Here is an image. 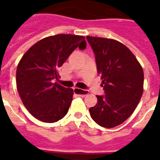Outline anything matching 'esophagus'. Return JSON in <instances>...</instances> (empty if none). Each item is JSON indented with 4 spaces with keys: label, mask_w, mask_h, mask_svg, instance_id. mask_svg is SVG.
<instances>
[{
    "label": "esophagus",
    "mask_w": 160,
    "mask_h": 160,
    "mask_svg": "<svg viewBox=\"0 0 160 160\" xmlns=\"http://www.w3.org/2000/svg\"><path fill=\"white\" fill-rule=\"evenodd\" d=\"M73 92L78 95H82V96H86L88 94V91L87 90H83V89H80V88H77L74 87L73 88Z\"/></svg>",
    "instance_id": "obj_1"
}]
</instances>
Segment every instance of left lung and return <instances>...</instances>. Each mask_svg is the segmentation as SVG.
<instances>
[{"mask_svg":"<svg viewBox=\"0 0 160 160\" xmlns=\"http://www.w3.org/2000/svg\"><path fill=\"white\" fill-rule=\"evenodd\" d=\"M95 55L104 95L89 109L91 118L104 128L122 123L134 112L143 93L144 73L134 54L118 41L87 37Z\"/></svg>","mask_w":160,"mask_h":160,"instance_id":"obj_1","label":"left lung"}]
</instances>
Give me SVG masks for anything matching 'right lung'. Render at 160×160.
Returning a JSON list of instances; mask_svg holds the SVG:
<instances>
[{
	"mask_svg": "<svg viewBox=\"0 0 160 160\" xmlns=\"http://www.w3.org/2000/svg\"><path fill=\"white\" fill-rule=\"evenodd\" d=\"M86 47L84 37L58 34L42 38L23 56L17 68V89L34 118L44 122H56L66 116L73 91L52 81L59 79L60 67L73 50Z\"/></svg>",
	"mask_w": 160,
	"mask_h": 160,
	"instance_id": "obj_1",
	"label": "right lung"
}]
</instances>
